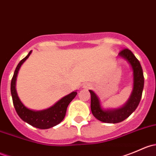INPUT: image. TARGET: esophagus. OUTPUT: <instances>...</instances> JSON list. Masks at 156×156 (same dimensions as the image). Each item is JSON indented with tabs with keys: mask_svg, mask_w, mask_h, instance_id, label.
<instances>
[{
	"mask_svg": "<svg viewBox=\"0 0 156 156\" xmlns=\"http://www.w3.org/2000/svg\"><path fill=\"white\" fill-rule=\"evenodd\" d=\"M90 85L89 84H84V88H90Z\"/></svg>",
	"mask_w": 156,
	"mask_h": 156,
	"instance_id": "esophagus-1",
	"label": "esophagus"
}]
</instances>
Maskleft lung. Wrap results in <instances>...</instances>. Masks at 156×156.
Instances as JSON below:
<instances>
[{"label":"left lung","instance_id":"8db88e82","mask_svg":"<svg viewBox=\"0 0 156 156\" xmlns=\"http://www.w3.org/2000/svg\"><path fill=\"white\" fill-rule=\"evenodd\" d=\"M119 56L127 59L131 66L133 72V92L127 103L123 107L115 110H103L100 104V100L92 90H89L91 96L90 108L94 117L105 123H119L123 122L135 111L140 102L144 86V77L142 67L139 60L129 49L124 48Z\"/></svg>","mask_w":156,"mask_h":156}]
</instances>
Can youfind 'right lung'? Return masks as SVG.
Returning <instances> with one entry per match:
<instances>
[{
    "label": "right lung",
    "mask_w": 156,
    "mask_h": 156,
    "mask_svg": "<svg viewBox=\"0 0 156 156\" xmlns=\"http://www.w3.org/2000/svg\"><path fill=\"white\" fill-rule=\"evenodd\" d=\"M31 53V51H30L29 54L19 62L11 80L10 90L12 103H13V106L18 115L24 122H27L30 125L37 127V128L48 129L56 126L63 120L66 116V113L67 107L72 100L76 97L77 92L75 91L66 96L59 101H58L54 106L48 109L42 110V111H33L26 108L21 103L17 96L16 90V80L17 74H18L20 66L29 58Z\"/></svg>",
    "instance_id": "add662e5"
}]
</instances>
